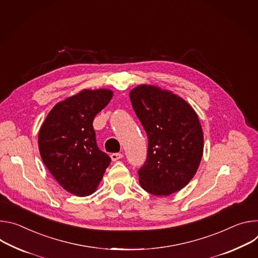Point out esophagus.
I'll use <instances>...</instances> for the list:
<instances>
[{
  "label": "esophagus",
  "instance_id": "1",
  "mask_svg": "<svg viewBox=\"0 0 258 258\" xmlns=\"http://www.w3.org/2000/svg\"><path fill=\"white\" fill-rule=\"evenodd\" d=\"M110 158H111L112 161H118V160L123 158V154H121V153H113V154L110 155Z\"/></svg>",
  "mask_w": 258,
  "mask_h": 258
}]
</instances>
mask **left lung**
Instances as JSON below:
<instances>
[{"label": "left lung", "instance_id": "left-lung-1", "mask_svg": "<svg viewBox=\"0 0 258 258\" xmlns=\"http://www.w3.org/2000/svg\"><path fill=\"white\" fill-rule=\"evenodd\" d=\"M132 107L148 135V156L137 171L141 187L169 196L184 187L201 162L204 137L192 107L182 98L151 85L129 93Z\"/></svg>", "mask_w": 258, "mask_h": 258}]
</instances>
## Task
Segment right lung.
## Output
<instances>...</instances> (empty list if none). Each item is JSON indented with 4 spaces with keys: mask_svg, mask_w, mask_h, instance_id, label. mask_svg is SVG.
I'll use <instances>...</instances> for the list:
<instances>
[{
    "mask_svg": "<svg viewBox=\"0 0 258 258\" xmlns=\"http://www.w3.org/2000/svg\"><path fill=\"white\" fill-rule=\"evenodd\" d=\"M112 97L106 89L83 90L57 103L39 132L41 158L66 190L79 196L95 191L110 164L96 144L93 120Z\"/></svg>",
    "mask_w": 258,
    "mask_h": 258,
    "instance_id": "add662e5",
    "label": "right lung"
}]
</instances>
